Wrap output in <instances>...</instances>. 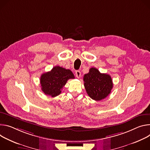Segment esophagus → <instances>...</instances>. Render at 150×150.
I'll list each match as a JSON object with an SVG mask.
<instances>
[{
  "mask_svg": "<svg viewBox=\"0 0 150 150\" xmlns=\"http://www.w3.org/2000/svg\"><path fill=\"white\" fill-rule=\"evenodd\" d=\"M76 76L77 77V78L79 79L81 77V72L79 70H77L76 71Z\"/></svg>",
  "mask_w": 150,
  "mask_h": 150,
  "instance_id": "obj_1",
  "label": "esophagus"
}]
</instances>
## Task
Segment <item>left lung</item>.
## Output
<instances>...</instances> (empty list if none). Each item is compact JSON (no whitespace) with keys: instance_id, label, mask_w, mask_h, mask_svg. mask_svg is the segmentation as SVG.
Listing matches in <instances>:
<instances>
[{"instance_id":"1","label":"left lung","mask_w":150,"mask_h":150,"mask_svg":"<svg viewBox=\"0 0 150 150\" xmlns=\"http://www.w3.org/2000/svg\"><path fill=\"white\" fill-rule=\"evenodd\" d=\"M84 86L87 93L93 100L100 101L111 92L113 86L111 76L101 73L96 68H91L83 77Z\"/></svg>"}]
</instances>
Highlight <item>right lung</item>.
Wrapping results in <instances>:
<instances>
[{
  "instance_id": "1",
  "label": "right lung",
  "mask_w": 150,
  "mask_h": 150,
  "mask_svg": "<svg viewBox=\"0 0 150 150\" xmlns=\"http://www.w3.org/2000/svg\"><path fill=\"white\" fill-rule=\"evenodd\" d=\"M70 79H74L71 70L55 66L51 71L42 74L40 79L42 91L46 95L55 97L61 93V89Z\"/></svg>"
}]
</instances>
